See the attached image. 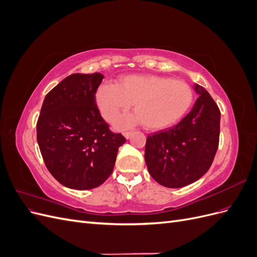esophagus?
Wrapping results in <instances>:
<instances>
[{
  "label": "esophagus",
  "mask_w": 257,
  "mask_h": 257,
  "mask_svg": "<svg viewBox=\"0 0 257 257\" xmlns=\"http://www.w3.org/2000/svg\"><path fill=\"white\" fill-rule=\"evenodd\" d=\"M131 135H132V132H124V136H125V138H130Z\"/></svg>",
  "instance_id": "34e87169"
}]
</instances>
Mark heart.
Instances as JSON below:
<instances>
[{
  "instance_id": "b5f03b06",
  "label": "heart",
  "mask_w": 257,
  "mask_h": 257,
  "mask_svg": "<svg viewBox=\"0 0 257 257\" xmlns=\"http://www.w3.org/2000/svg\"><path fill=\"white\" fill-rule=\"evenodd\" d=\"M194 102L190 85L168 76L135 74L122 76L116 84L106 82L95 92V103L103 118L114 122L135 103L136 115L123 118L121 125L143 122L147 130L172 127L189 112Z\"/></svg>"
}]
</instances>
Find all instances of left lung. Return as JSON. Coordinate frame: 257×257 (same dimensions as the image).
<instances>
[{"label":"left lung","instance_id":"left-lung-1","mask_svg":"<svg viewBox=\"0 0 257 257\" xmlns=\"http://www.w3.org/2000/svg\"><path fill=\"white\" fill-rule=\"evenodd\" d=\"M198 94L192 110L177 125L147 137L145 161L149 174L166 188H182L203 177L219 147L221 112L208 91Z\"/></svg>","mask_w":257,"mask_h":257}]
</instances>
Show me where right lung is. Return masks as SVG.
<instances>
[{
  "label": "right lung",
  "instance_id": "1",
  "mask_svg": "<svg viewBox=\"0 0 257 257\" xmlns=\"http://www.w3.org/2000/svg\"><path fill=\"white\" fill-rule=\"evenodd\" d=\"M104 76L73 74L46 95L36 124L37 143L54 179L74 190L103 184L126 142L102 118L95 92Z\"/></svg>",
  "mask_w": 257,
  "mask_h": 257
}]
</instances>
